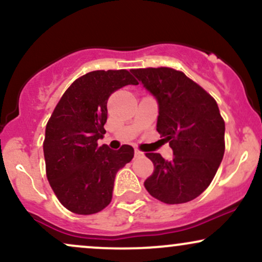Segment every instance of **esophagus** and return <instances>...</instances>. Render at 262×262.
Wrapping results in <instances>:
<instances>
[{"mask_svg": "<svg viewBox=\"0 0 262 262\" xmlns=\"http://www.w3.org/2000/svg\"><path fill=\"white\" fill-rule=\"evenodd\" d=\"M134 155L137 156V158H139V156H143V151H140L139 149L135 148V149H134Z\"/></svg>", "mask_w": 262, "mask_h": 262, "instance_id": "esophagus-1", "label": "esophagus"}]
</instances>
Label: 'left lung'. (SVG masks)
Returning a JSON list of instances; mask_svg holds the SVG:
<instances>
[{
    "mask_svg": "<svg viewBox=\"0 0 262 262\" xmlns=\"http://www.w3.org/2000/svg\"><path fill=\"white\" fill-rule=\"evenodd\" d=\"M132 73L158 100L156 130L173 151L171 161L158 152H146L154 171L144 186L164 203L189 202L210 185L224 155L225 124L217 102L175 69L161 66Z\"/></svg>",
    "mask_w": 262,
    "mask_h": 262,
    "instance_id": "8db88e82",
    "label": "left lung"
}]
</instances>
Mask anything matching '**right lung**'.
<instances>
[{"label": "right lung", "mask_w": 262, "mask_h": 262, "mask_svg": "<svg viewBox=\"0 0 262 262\" xmlns=\"http://www.w3.org/2000/svg\"><path fill=\"white\" fill-rule=\"evenodd\" d=\"M138 85L130 71L96 70L71 83L47 123L43 143L48 181L59 202L76 214H95L112 201L116 173L134 149L98 146L107 122V101L117 90Z\"/></svg>", "instance_id": "obj_1"}]
</instances>
